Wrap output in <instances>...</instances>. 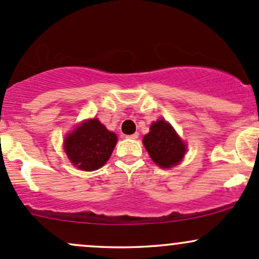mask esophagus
Segmentation results:
<instances>
[{"label":"esophagus","instance_id":"esophagus-1","mask_svg":"<svg viewBox=\"0 0 259 259\" xmlns=\"http://www.w3.org/2000/svg\"><path fill=\"white\" fill-rule=\"evenodd\" d=\"M126 138H127V139H133V140H135V139L139 138V134H138V133H135V134H133V135H127Z\"/></svg>","mask_w":259,"mask_h":259}]
</instances>
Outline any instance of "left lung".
<instances>
[{"label": "left lung", "mask_w": 259, "mask_h": 259, "mask_svg": "<svg viewBox=\"0 0 259 259\" xmlns=\"http://www.w3.org/2000/svg\"><path fill=\"white\" fill-rule=\"evenodd\" d=\"M143 141L150 157L162 168L178 164L186 153V145L171 125L162 119L150 126V133Z\"/></svg>", "instance_id": "obj_1"}]
</instances>
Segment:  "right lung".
Listing matches in <instances>:
<instances>
[{"label": "right lung", "instance_id": "add662e5", "mask_svg": "<svg viewBox=\"0 0 259 259\" xmlns=\"http://www.w3.org/2000/svg\"><path fill=\"white\" fill-rule=\"evenodd\" d=\"M116 140L114 133L108 132L98 119H91L67 136L65 152L79 169L95 171L110 157Z\"/></svg>", "mask_w": 259, "mask_h": 259}]
</instances>
